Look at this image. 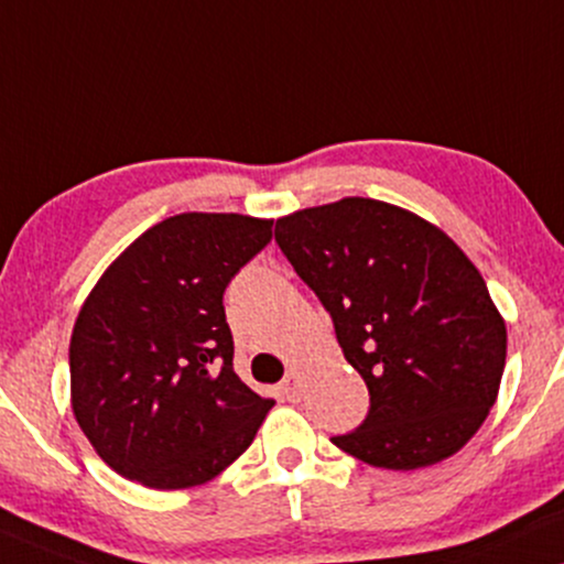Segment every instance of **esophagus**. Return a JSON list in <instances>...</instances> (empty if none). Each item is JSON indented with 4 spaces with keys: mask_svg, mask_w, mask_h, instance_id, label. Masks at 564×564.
<instances>
[{
    "mask_svg": "<svg viewBox=\"0 0 564 564\" xmlns=\"http://www.w3.org/2000/svg\"><path fill=\"white\" fill-rule=\"evenodd\" d=\"M280 392L288 402H301V381H297L295 373H288V377L282 379Z\"/></svg>",
    "mask_w": 564,
    "mask_h": 564,
    "instance_id": "obj_1",
    "label": "esophagus"
}]
</instances>
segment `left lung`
Returning <instances> with one entry per match:
<instances>
[{
	"label": "left lung",
	"mask_w": 564,
	"mask_h": 564,
	"mask_svg": "<svg viewBox=\"0 0 564 564\" xmlns=\"http://www.w3.org/2000/svg\"><path fill=\"white\" fill-rule=\"evenodd\" d=\"M274 238L371 394L366 421L332 444L389 470L463 449L497 402L507 326L460 246L408 208L360 196L280 217Z\"/></svg>",
	"instance_id": "8db88e82"
}]
</instances>
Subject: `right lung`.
<instances>
[{"label":"right lung","instance_id":"obj_1","mask_svg":"<svg viewBox=\"0 0 564 564\" xmlns=\"http://www.w3.org/2000/svg\"><path fill=\"white\" fill-rule=\"evenodd\" d=\"M269 240L271 219L185 212L94 284L69 337V402L115 474L191 489L250 447L274 400L235 373L221 295Z\"/></svg>","mask_w":564,"mask_h":564}]
</instances>
